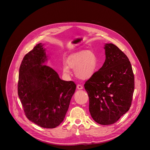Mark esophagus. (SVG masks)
<instances>
[{
    "label": "esophagus",
    "instance_id": "1",
    "mask_svg": "<svg viewBox=\"0 0 150 150\" xmlns=\"http://www.w3.org/2000/svg\"><path fill=\"white\" fill-rule=\"evenodd\" d=\"M76 88L78 90H82V89H83V86L81 84H78L77 86H76Z\"/></svg>",
    "mask_w": 150,
    "mask_h": 150
}]
</instances>
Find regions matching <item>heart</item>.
<instances>
[{
	"label": "heart",
	"instance_id": "heart-1",
	"mask_svg": "<svg viewBox=\"0 0 150 150\" xmlns=\"http://www.w3.org/2000/svg\"><path fill=\"white\" fill-rule=\"evenodd\" d=\"M97 67V57L90 51H79L70 55L64 63L63 72L69 74L70 68L75 69L76 76L82 79H87L94 74Z\"/></svg>",
	"mask_w": 150,
	"mask_h": 150
}]
</instances>
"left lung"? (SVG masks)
<instances>
[{
    "label": "left lung",
    "instance_id": "1",
    "mask_svg": "<svg viewBox=\"0 0 150 150\" xmlns=\"http://www.w3.org/2000/svg\"><path fill=\"white\" fill-rule=\"evenodd\" d=\"M102 67L85 82L89 111L97 123L116 122L129 110L134 91V75L127 56L113 44L105 45Z\"/></svg>",
    "mask_w": 150,
    "mask_h": 150
}]
</instances>
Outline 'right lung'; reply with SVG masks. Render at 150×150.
Wrapping results in <instances>:
<instances>
[{
    "instance_id": "right-lung-1",
    "label": "right lung",
    "mask_w": 150,
    "mask_h": 150,
    "mask_svg": "<svg viewBox=\"0 0 150 150\" xmlns=\"http://www.w3.org/2000/svg\"><path fill=\"white\" fill-rule=\"evenodd\" d=\"M43 45L26 54L19 71L18 94L26 117L44 128H54L64 120L76 85L60 79L47 60Z\"/></svg>"
}]
</instances>
